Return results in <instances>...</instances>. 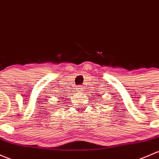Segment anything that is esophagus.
<instances>
[{"label":"esophagus","instance_id":"esophagus-1","mask_svg":"<svg viewBox=\"0 0 159 159\" xmlns=\"http://www.w3.org/2000/svg\"><path fill=\"white\" fill-rule=\"evenodd\" d=\"M78 90H79V91H82V90H83L82 87H81V86H78Z\"/></svg>","mask_w":159,"mask_h":159}]
</instances>
